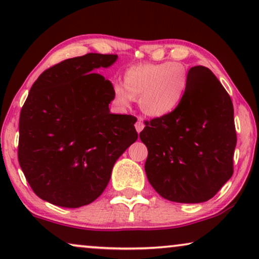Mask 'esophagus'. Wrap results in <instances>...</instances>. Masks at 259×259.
<instances>
[{
    "label": "esophagus",
    "mask_w": 259,
    "mask_h": 259,
    "mask_svg": "<svg viewBox=\"0 0 259 259\" xmlns=\"http://www.w3.org/2000/svg\"><path fill=\"white\" fill-rule=\"evenodd\" d=\"M144 127H145V123H144L143 120H141V119L138 120V121L136 122V130H137V132L140 133L141 131L144 130Z\"/></svg>",
    "instance_id": "obj_1"
}]
</instances>
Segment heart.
<instances>
[{"label": "heart", "mask_w": 259, "mask_h": 259, "mask_svg": "<svg viewBox=\"0 0 259 259\" xmlns=\"http://www.w3.org/2000/svg\"><path fill=\"white\" fill-rule=\"evenodd\" d=\"M123 83L125 86H113L114 102L119 107H128L133 99H139L145 114L162 118L183 102L189 88V74L180 63H143L126 70Z\"/></svg>", "instance_id": "heart-1"}]
</instances>
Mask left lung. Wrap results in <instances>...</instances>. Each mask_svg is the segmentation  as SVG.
Masks as SVG:
<instances>
[{
    "label": "left lung",
    "instance_id": "8db88e82",
    "mask_svg": "<svg viewBox=\"0 0 259 259\" xmlns=\"http://www.w3.org/2000/svg\"><path fill=\"white\" fill-rule=\"evenodd\" d=\"M189 88L171 114L146 121L140 139L152 187L177 203H204L232 177L237 136L231 98L206 67L189 70Z\"/></svg>",
    "mask_w": 259,
    "mask_h": 259
}]
</instances>
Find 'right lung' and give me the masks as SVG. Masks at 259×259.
Wrapping results in <instances>:
<instances>
[{"mask_svg":"<svg viewBox=\"0 0 259 259\" xmlns=\"http://www.w3.org/2000/svg\"><path fill=\"white\" fill-rule=\"evenodd\" d=\"M116 59L97 53L67 59L31 86L20 115L19 162L41 199L72 208L91 204L137 141V119L109 112L113 86L95 73Z\"/></svg>","mask_w":259,"mask_h":259,"instance_id":"right-lung-1","label":"right lung"}]
</instances>
